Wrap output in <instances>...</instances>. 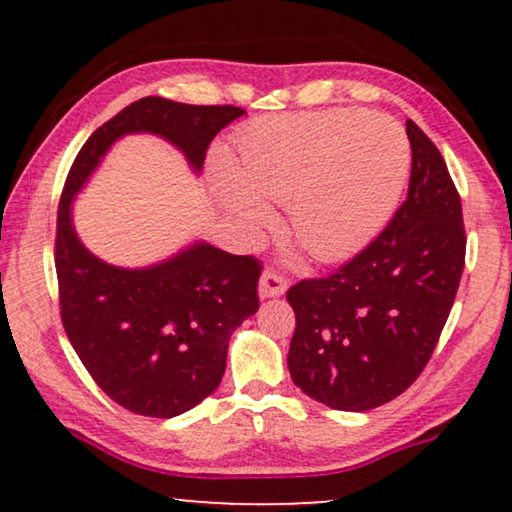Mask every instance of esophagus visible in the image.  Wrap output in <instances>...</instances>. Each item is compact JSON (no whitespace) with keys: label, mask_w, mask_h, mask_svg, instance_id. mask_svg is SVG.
I'll list each match as a JSON object with an SVG mask.
<instances>
[{"label":"esophagus","mask_w":512,"mask_h":512,"mask_svg":"<svg viewBox=\"0 0 512 512\" xmlns=\"http://www.w3.org/2000/svg\"><path fill=\"white\" fill-rule=\"evenodd\" d=\"M286 289H289V284H286V279L277 270H265L261 279H258V296L261 298H277Z\"/></svg>","instance_id":"1"}]
</instances>
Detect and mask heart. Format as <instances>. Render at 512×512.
<instances>
[{
    "instance_id": "b5f03b06",
    "label": "heart",
    "mask_w": 512,
    "mask_h": 512,
    "mask_svg": "<svg viewBox=\"0 0 512 512\" xmlns=\"http://www.w3.org/2000/svg\"><path fill=\"white\" fill-rule=\"evenodd\" d=\"M408 172L410 142L396 118L328 109L249 123L237 137L235 167L214 158L212 184L249 226L270 223L263 199L289 207L296 242L331 263L380 233Z\"/></svg>"
}]
</instances>
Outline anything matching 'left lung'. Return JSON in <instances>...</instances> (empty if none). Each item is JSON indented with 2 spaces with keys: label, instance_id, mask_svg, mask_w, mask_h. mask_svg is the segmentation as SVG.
<instances>
[{
  "label": "left lung",
  "instance_id": "obj_1",
  "mask_svg": "<svg viewBox=\"0 0 512 512\" xmlns=\"http://www.w3.org/2000/svg\"><path fill=\"white\" fill-rule=\"evenodd\" d=\"M408 198L389 226L331 275L286 291L296 312L289 373L333 410H373L417 380L457 296L466 258L461 198L436 144L405 123Z\"/></svg>",
  "mask_w": 512,
  "mask_h": 512
}]
</instances>
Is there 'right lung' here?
Masks as SVG:
<instances>
[{
	"instance_id": "obj_1",
	"label": "right lung",
	"mask_w": 512,
	"mask_h": 512,
	"mask_svg": "<svg viewBox=\"0 0 512 512\" xmlns=\"http://www.w3.org/2000/svg\"><path fill=\"white\" fill-rule=\"evenodd\" d=\"M242 114L233 104L142 97L88 137L62 188L55 230L62 326L97 387L135 415L177 417L219 387L230 335L258 310L263 265L195 242L149 268H116L81 244L72 200L123 135L163 137L200 172L209 142Z\"/></svg>"
}]
</instances>
